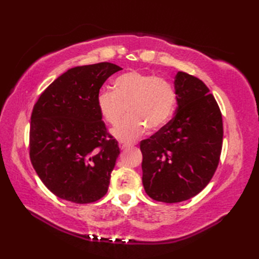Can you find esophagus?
Returning a JSON list of instances; mask_svg holds the SVG:
<instances>
[{
	"mask_svg": "<svg viewBox=\"0 0 259 259\" xmlns=\"http://www.w3.org/2000/svg\"><path fill=\"white\" fill-rule=\"evenodd\" d=\"M128 147H130V145L125 144V142H122V141H120V142H119V148H120L121 150L126 149V148H128Z\"/></svg>",
	"mask_w": 259,
	"mask_h": 259,
	"instance_id": "1",
	"label": "esophagus"
}]
</instances>
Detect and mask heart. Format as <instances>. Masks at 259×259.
I'll list each match as a JSON object with an SVG mask.
<instances>
[{
  "instance_id": "1",
  "label": "heart",
  "mask_w": 259,
  "mask_h": 259,
  "mask_svg": "<svg viewBox=\"0 0 259 259\" xmlns=\"http://www.w3.org/2000/svg\"><path fill=\"white\" fill-rule=\"evenodd\" d=\"M97 104L103 119L115 125L128 108L129 115L112 130L121 141H135L148 128L158 130L171 118L176 92L168 81L139 71H130L114 81V91L103 89L98 93Z\"/></svg>"
}]
</instances>
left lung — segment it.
<instances>
[{"mask_svg":"<svg viewBox=\"0 0 259 259\" xmlns=\"http://www.w3.org/2000/svg\"><path fill=\"white\" fill-rule=\"evenodd\" d=\"M174 118L140 142L142 184L153 200L180 202L198 195L216 171L223 147V118L207 85L196 76H175Z\"/></svg>","mask_w":259,"mask_h":259,"instance_id":"1","label":"left lung"}]
</instances>
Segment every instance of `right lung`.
Here are the masks:
<instances>
[{"mask_svg":"<svg viewBox=\"0 0 259 259\" xmlns=\"http://www.w3.org/2000/svg\"><path fill=\"white\" fill-rule=\"evenodd\" d=\"M120 70L110 62L70 69L34 104L31 162L47 188L61 199L89 203L107 194L120 149L107 133L97 97Z\"/></svg>","mask_w":259,"mask_h":259,"instance_id":"right-lung-1","label":"right lung"}]
</instances>
